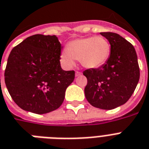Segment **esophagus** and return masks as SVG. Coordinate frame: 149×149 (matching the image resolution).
<instances>
[{
    "label": "esophagus",
    "instance_id": "1",
    "mask_svg": "<svg viewBox=\"0 0 149 149\" xmlns=\"http://www.w3.org/2000/svg\"><path fill=\"white\" fill-rule=\"evenodd\" d=\"M80 75H82V72H78V71L76 72V77H79V76H80Z\"/></svg>",
    "mask_w": 149,
    "mask_h": 149
}]
</instances>
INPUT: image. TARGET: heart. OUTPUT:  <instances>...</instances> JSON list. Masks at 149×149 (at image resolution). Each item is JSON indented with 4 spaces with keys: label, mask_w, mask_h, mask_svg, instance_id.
<instances>
[{
    "label": "heart",
    "mask_w": 149,
    "mask_h": 149,
    "mask_svg": "<svg viewBox=\"0 0 149 149\" xmlns=\"http://www.w3.org/2000/svg\"><path fill=\"white\" fill-rule=\"evenodd\" d=\"M110 44L103 37H89L71 40L61 57L66 66H72L76 59L86 68H97L106 63L110 55Z\"/></svg>",
    "instance_id": "obj_1"
}]
</instances>
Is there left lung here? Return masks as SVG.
Segmentation results:
<instances>
[{
	"label": "left lung",
	"mask_w": 149,
	"mask_h": 149,
	"mask_svg": "<svg viewBox=\"0 0 149 149\" xmlns=\"http://www.w3.org/2000/svg\"><path fill=\"white\" fill-rule=\"evenodd\" d=\"M111 46L108 60L97 69L83 72L87 78L84 92L92 106L112 109L129 100L139 80L140 71L134 47L118 33L102 32Z\"/></svg>",
	"instance_id": "left-lung-1"
}]
</instances>
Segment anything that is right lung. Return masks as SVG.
<instances>
[{
  "label": "right lung",
  "instance_id": "obj_1",
  "mask_svg": "<svg viewBox=\"0 0 149 149\" xmlns=\"http://www.w3.org/2000/svg\"><path fill=\"white\" fill-rule=\"evenodd\" d=\"M63 47L55 35L35 34L12 49L4 80L10 95L22 109L45 114L57 109L75 72L60 66Z\"/></svg>",
  "mask_w": 149,
  "mask_h": 149
}]
</instances>
